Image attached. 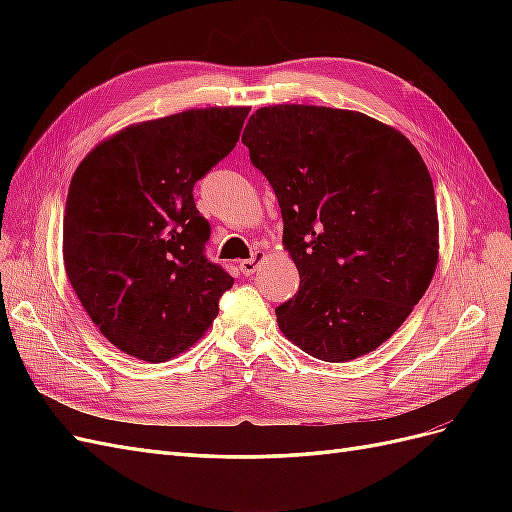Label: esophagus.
<instances>
[{
    "mask_svg": "<svg viewBox=\"0 0 512 512\" xmlns=\"http://www.w3.org/2000/svg\"><path fill=\"white\" fill-rule=\"evenodd\" d=\"M262 260H265V252H254L252 258H247V260H241V262H239V271H241L243 275H252V273H256V269L260 267Z\"/></svg>",
    "mask_w": 512,
    "mask_h": 512,
    "instance_id": "esophagus-1",
    "label": "esophagus"
}]
</instances>
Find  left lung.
Instances as JSON below:
<instances>
[{
  "label": "left lung",
  "instance_id": "left-lung-1",
  "mask_svg": "<svg viewBox=\"0 0 512 512\" xmlns=\"http://www.w3.org/2000/svg\"><path fill=\"white\" fill-rule=\"evenodd\" d=\"M277 196L301 286L275 309L286 339L320 361L374 352L438 267V207L421 153L346 108L262 106L241 136Z\"/></svg>",
  "mask_w": 512,
  "mask_h": 512
}]
</instances>
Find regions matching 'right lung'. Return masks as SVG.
<instances>
[{
    "label": "right lung",
    "mask_w": 512,
    "mask_h": 512,
    "mask_svg": "<svg viewBox=\"0 0 512 512\" xmlns=\"http://www.w3.org/2000/svg\"><path fill=\"white\" fill-rule=\"evenodd\" d=\"M247 106L188 108L104 138L74 170L64 267L100 333L164 363L192 348L235 280L203 254L194 183L235 149Z\"/></svg>",
    "instance_id": "1"
}]
</instances>
